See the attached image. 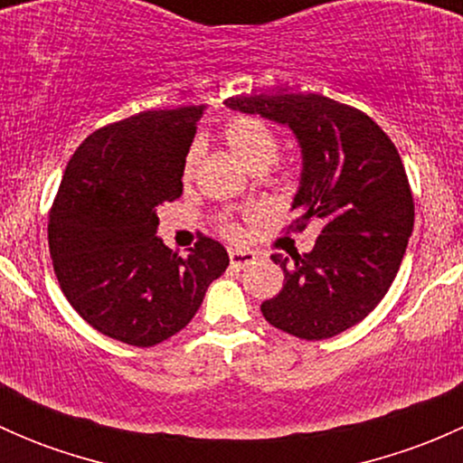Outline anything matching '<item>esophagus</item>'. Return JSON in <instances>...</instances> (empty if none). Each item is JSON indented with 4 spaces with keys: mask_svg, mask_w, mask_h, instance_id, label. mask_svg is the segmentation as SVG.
Here are the masks:
<instances>
[{
    "mask_svg": "<svg viewBox=\"0 0 463 463\" xmlns=\"http://www.w3.org/2000/svg\"><path fill=\"white\" fill-rule=\"evenodd\" d=\"M255 260V253L250 250H231V264L237 266V269H244L250 261Z\"/></svg>",
    "mask_w": 463,
    "mask_h": 463,
    "instance_id": "obj_1",
    "label": "esophagus"
}]
</instances>
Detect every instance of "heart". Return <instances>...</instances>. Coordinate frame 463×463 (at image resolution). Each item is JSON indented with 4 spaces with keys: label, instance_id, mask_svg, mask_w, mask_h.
<instances>
[{
    "label": "heart",
    "instance_id": "b5f03b06",
    "mask_svg": "<svg viewBox=\"0 0 463 463\" xmlns=\"http://www.w3.org/2000/svg\"><path fill=\"white\" fill-rule=\"evenodd\" d=\"M223 138L226 143L231 145L232 152L240 156V161L244 163L249 170L253 167L266 165L269 167L270 163L278 158L279 152V138L275 134V129L270 128L269 123H264L261 118H253V116H241V118L231 120L223 129ZM197 158H199V147L193 145L185 154V161H184V176L190 179L194 172V165H197ZM228 237H240L241 235V228L237 223L228 222L223 226Z\"/></svg>",
    "mask_w": 463,
    "mask_h": 463
}]
</instances>
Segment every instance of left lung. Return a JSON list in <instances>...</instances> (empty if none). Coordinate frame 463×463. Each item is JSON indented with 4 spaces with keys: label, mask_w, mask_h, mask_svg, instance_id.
<instances>
[{
    "label": "left lung",
    "mask_w": 463,
    "mask_h": 463,
    "mask_svg": "<svg viewBox=\"0 0 463 463\" xmlns=\"http://www.w3.org/2000/svg\"><path fill=\"white\" fill-rule=\"evenodd\" d=\"M226 107L291 129L302 154L293 226L322 223L311 253L270 255L284 284L261 302V316L302 340L358 325L394 282L414 228L394 143L370 116L320 93L240 96Z\"/></svg>",
    "instance_id": "left-lung-1"
}]
</instances>
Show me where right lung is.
<instances>
[{
  "label": "right lung",
  "mask_w": 463,
  "mask_h": 463,
  "mask_svg": "<svg viewBox=\"0 0 463 463\" xmlns=\"http://www.w3.org/2000/svg\"><path fill=\"white\" fill-rule=\"evenodd\" d=\"M203 111H141L93 132L69 161L51 208L49 250L69 305L134 347L184 329L231 261L210 237L188 258L156 237L158 205L184 193V161Z\"/></svg>",
  "instance_id": "obj_1"
}]
</instances>
